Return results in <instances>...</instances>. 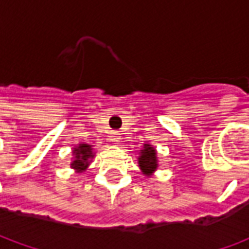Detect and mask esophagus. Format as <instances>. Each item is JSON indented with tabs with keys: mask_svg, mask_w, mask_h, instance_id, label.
<instances>
[{
	"mask_svg": "<svg viewBox=\"0 0 249 249\" xmlns=\"http://www.w3.org/2000/svg\"><path fill=\"white\" fill-rule=\"evenodd\" d=\"M109 139H110V141H113L114 144H117V142H120V140H121V136H120L119 132H112L110 136H109Z\"/></svg>",
	"mask_w": 249,
	"mask_h": 249,
	"instance_id": "34e87169",
	"label": "esophagus"
}]
</instances>
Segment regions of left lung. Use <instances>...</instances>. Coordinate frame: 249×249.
<instances>
[{"label": "left lung", "mask_w": 249, "mask_h": 249, "mask_svg": "<svg viewBox=\"0 0 249 249\" xmlns=\"http://www.w3.org/2000/svg\"><path fill=\"white\" fill-rule=\"evenodd\" d=\"M139 164L145 175H151L157 168L156 151L151 145L148 144L144 145V149L141 151V156L139 157Z\"/></svg>", "instance_id": "8db88e82"}]
</instances>
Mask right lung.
Returning a JSON list of instances; mask_svg holds the SVG:
<instances>
[{
	"mask_svg": "<svg viewBox=\"0 0 249 249\" xmlns=\"http://www.w3.org/2000/svg\"><path fill=\"white\" fill-rule=\"evenodd\" d=\"M73 155H74V161L71 162V168H74L77 171H85V168L88 167V164H89V159L93 157V152L90 145H88V144H80V146H77L74 148V151H73Z\"/></svg>",
	"mask_w": 249,
	"mask_h": 249,
	"instance_id": "add662e5",
	"label": "right lung"
}]
</instances>
